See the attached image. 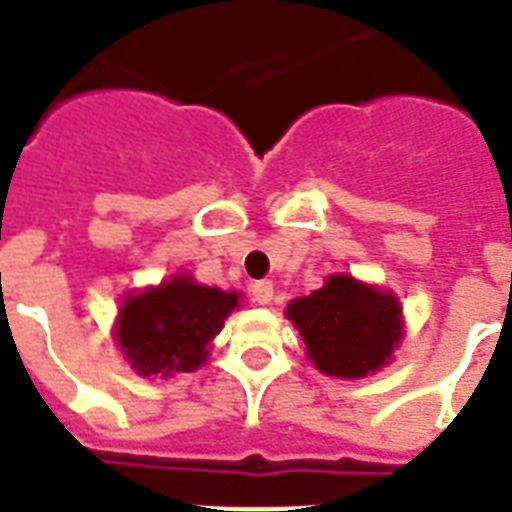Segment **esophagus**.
Listing matches in <instances>:
<instances>
[{
  "label": "esophagus",
  "mask_w": 512,
  "mask_h": 512,
  "mask_svg": "<svg viewBox=\"0 0 512 512\" xmlns=\"http://www.w3.org/2000/svg\"><path fill=\"white\" fill-rule=\"evenodd\" d=\"M252 300H255L257 305H268L273 300V284L268 279L263 281H255L252 284Z\"/></svg>",
  "instance_id": "obj_1"
}]
</instances>
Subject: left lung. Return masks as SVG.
Wrapping results in <instances>:
<instances>
[{
    "instance_id": "obj_1",
    "label": "left lung",
    "mask_w": 512,
    "mask_h": 512,
    "mask_svg": "<svg viewBox=\"0 0 512 512\" xmlns=\"http://www.w3.org/2000/svg\"><path fill=\"white\" fill-rule=\"evenodd\" d=\"M287 316L316 369L332 377L377 372L401 340L396 297L350 276H332L308 297L292 300Z\"/></svg>"
}]
</instances>
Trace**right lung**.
<instances>
[{"label":"right lung","instance_id":"1","mask_svg":"<svg viewBox=\"0 0 512 512\" xmlns=\"http://www.w3.org/2000/svg\"><path fill=\"white\" fill-rule=\"evenodd\" d=\"M236 305V292L175 276L162 287L124 300L116 340L140 374L193 372L207 361L209 342Z\"/></svg>","mask_w":512,"mask_h":512}]
</instances>
